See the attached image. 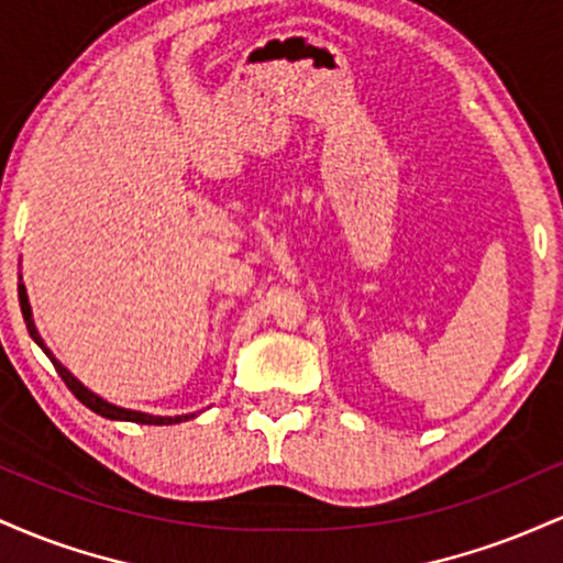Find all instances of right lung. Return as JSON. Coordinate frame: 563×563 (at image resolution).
I'll list each match as a JSON object with an SVG mask.
<instances>
[{"label": "right lung", "mask_w": 563, "mask_h": 563, "mask_svg": "<svg viewBox=\"0 0 563 563\" xmlns=\"http://www.w3.org/2000/svg\"><path fill=\"white\" fill-rule=\"evenodd\" d=\"M18 299H21V312H23V320H25V328H29L31 339L36 341L38 346H42V352L47 354L49 360H53L57 376L66 380V386L70 391H74V397L79 399L81 405H87L89 410L97 412V416L102 418H111V421H129V423H147V426H172V423H183V421H190V418H196V412H187V416H151V412H142V410H126V407H119L113 402H108V399H102L100 394H95L92 389H87V386L81 384L79 378L74 376V373L68 371L66 365L60 363V360L55 357L53 349L44 344V339L38 335L36 331V322H34V312H31V303H29V294H25V286H23V275H21V283H18Z\"/></svg>", "instance_id": "obj_1"}]
</instances>
